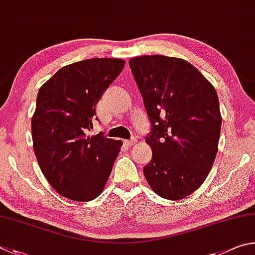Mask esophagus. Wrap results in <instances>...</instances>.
Returning <instances> with one entry per match:
<instances>
[{
  "label": "esophagus",
  "instance_id": "34e87169",
  "mask_svg": "<svg viewBox=\"0 0 255 255\" xmlns=\"http://www.w3.org/2000/svg\"><path fill=\"white\" fill-rule=\"evenodd\" d=\"M136 143V139L134 137V139H131V140H124V144L127 145H134Z\"/></svg>",
  "mask_w": 255,
  "mask_h": 255
}]
</instances>
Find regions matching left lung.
Listing matches in <instances>:
<instances>
[{
	"label": "left lung",
	"mask_w": 255,
	"mask_h": 255,
	"mask_svg": "<svg viewBox=\"0 0 255 255\" xmlns=\"http://www.w3.org/2000/svg\"><path fill=\"white\" fill-rule=\"evenodd\" d=\"M151 122L152 159L145 179L160 197L178 200L206 179L216 158L222 116L213 85L190 62L161 55L128 61Z\"/></svg>",
	"instance_id": "left-lung-1"
}]
</instances>
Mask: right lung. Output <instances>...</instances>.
<instances>
[{"mask_svg": "<svg viewBox=\"0 0 255 255\" xmlns=\"http://www.w3.org/2000/svg\"><path fill=\"white\" fill-rule=\"evenodd\" d=\"M125 61L93 58L60 68L40 87L31 120L33 150L58 194L89 202L102 194L122 141L89 136L95 106Z\"/></svg>", "mask_w": 255, "mask_h": 255, "instance_id": "obj_1", "label": "right lung"}]
</instances>
